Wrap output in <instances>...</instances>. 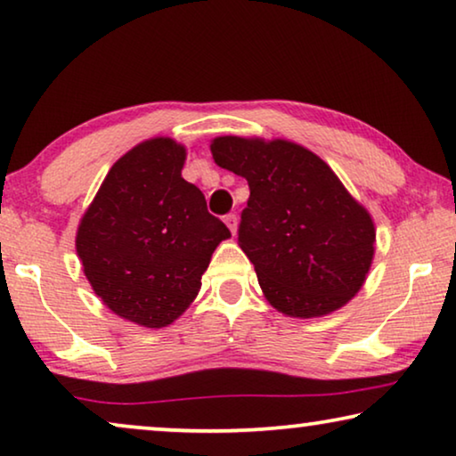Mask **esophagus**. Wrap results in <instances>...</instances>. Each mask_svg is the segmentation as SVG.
Segmentation results:
<instances>
[{
	"label": "esophagus",
	"instance_id": "34e87169",
	"mask_svg": "<svg viewBox=\"0 0 456 456\" xmlns=\"http://www.w3.org/2000/svg\"><path fill=\"white\" fill-rule=\"evenodd\" d=\"M225 223H227V227L231 229V233H237V216L233 215V213H229V215H225Z\"/></svg>",
	"mask_w": 456,
	"mask_h": 456
}]
</instances>
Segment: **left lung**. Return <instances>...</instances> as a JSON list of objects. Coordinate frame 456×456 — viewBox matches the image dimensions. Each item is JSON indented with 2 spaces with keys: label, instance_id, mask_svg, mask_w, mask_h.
Masks as SVG:
<instances>
[{
  "label": "left lung",
  "instance_id": "1",
  "mask_svg": "<svg viewBox=\"0 0 456 456\" xmlns=\"http://www.w3.org/2000/svg\"><path fill=\"white\" fill-rule=\"evenodd\" d=\"M210 152L248 179L237 241L271 305L316 318L347 304L371 266L376 229L335 171L287 140L221 136Z\"/></svg>",
  "mask_w": 456,
  "mask_h": 456
}]
</instances>
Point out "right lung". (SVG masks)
I'll list each match as a JSON object with an SVG mask.
<instances>
[{"instance_id": "obj_1", "label": "right lung", "mask_w": 456, "mask_h": 456, "mask_svg": "<svg viewBox=\"0 0 456 456\" xmlns=\"http://www.w3.org/2000/svg\"><path fill=\"white\" fill-rule=\"evenodd\" d=\"M171 138L134 146L109 169L82 216L76 252L109 310L146 329L171 324L194 301L210 256L231 237L185 182Z\"/></svg>"}]
</instances>
